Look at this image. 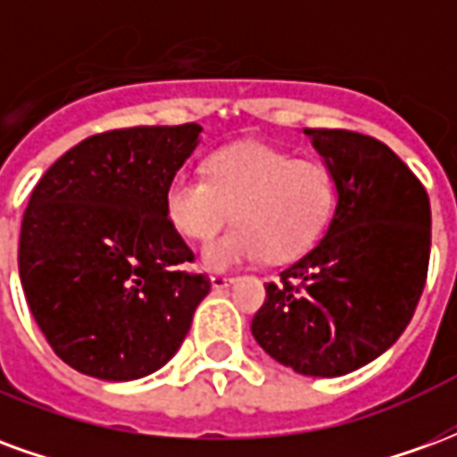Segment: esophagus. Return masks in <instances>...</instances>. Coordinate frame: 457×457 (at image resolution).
<instances>
[{
	"label": "esophagus",
	"mask_w": 457,
	"mask_h": 457,
	"mask_svg": "<svg viewBox=\"0 0 457 457\" xmlns=\"http://www.w3.org/2000/svg\"><path fill=\"white\" fill-rule=\"evenodd\" d=\"M232 284V278L225 277V274H215V277H210V287L212 291H222V288H228Z\"/></svg>",
	"instance_id": "obj_1"
}]
</instances>
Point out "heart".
<instances>
[{"mask_svg":"<svg viewBox=\"0 0 457 457\" xmlns=\"http://www.w3.org/2000/svg\"><path fill=\"white\" fill-rule=\"evenodd\" d=\"M229 208L237 225L200 252V264L210 271L264 254L287 262L308 252L333 218L336 180L323 163L247 141L215 151L208 179L176 173L163 190L169 225L188 239L212 237Z\"/></svg>","mask_w":457,"mask_h":457,"instance_id":"1","label":"heart"}]
</instances>
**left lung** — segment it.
I'll return each mask as SVG.
<instances>
[{"instance_id": "8db88e82", "label": "left lung", "mask_w": 457, "mask_h": 457, "mask_svg": "<svg viewBox=\"0 0 457 457\" xmlns=\"http://www.w3.org/2000/svg\"><path fill=\"white\" fill-rule=\"evenodd\" d=\"M336 180L323 239L267 284L252 336L306 377H343L386 353L421 298L431 203L386 144L345 129H303Z\"/></svg>"}]
</instances>
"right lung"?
Masks as SVG:
<instances>
[{"instance_id":"add662e5","label":"right lung","mask_w":457,"mask_h":457,"mask_svg":"<svg viewBox=\"0 0 457 457\" xmlns=\"http://www.w3.org/2000/svg\"><path fill=\"white\" fill-rule=\"evenodd\" d=\"M200 134V124L95 134L31 193L19 277L48 345L78 372L141 379L188 336L210 281L180 269L193 252L166 220L163 190Z\"/></svg>"}]
</instances>
